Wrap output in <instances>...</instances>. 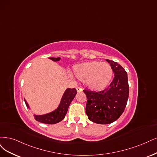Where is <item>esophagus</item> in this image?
<instances>
[{
  "label": "esophagus",
  "instance_id": "esophagus-1",
  "mask_svg": "<svg viewBox=\"0 0 157 157\" xmlns=\"http://www.w3.org/2000/svg\"><path fill=\"white\" fill-rule=\"evenodd\" d=\"M76 90H77V92H78V93L82 92V90H83L82 88H79V87H77V88H76Z\"/></svg>",
  "mask_w": 157,
  "mask_h": 157
}]
</instances>
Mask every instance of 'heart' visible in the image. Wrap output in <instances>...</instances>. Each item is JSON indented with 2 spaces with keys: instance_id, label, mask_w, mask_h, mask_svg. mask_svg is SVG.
<instances>
[{
  "instance_id": "b5f03b06",
  "label": "heart",
  "mask_w": 157,
  "mask_h": 157,
  "mask_svg": "<svg viewBox=\"0 0 157 157\" xmlns=\"http://www.w3.org/2000/svg\"><path fill=\"white\" fill-rule=\"evenodd\" d=\"M72 74L80 82L85 83L89 89L100 90L109 83L113 70L108 63L93 61L75 65Z\"/></svg>"
}]
</instances>
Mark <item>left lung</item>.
<instances>
[{
	"instance_id": "8db88e82",
	"label": "left lung",
	"mask_w": 157,
	"mask_h": 157,
	"mask_svg": "<svg viewBox=\"0 0 157 157\" xmlns=\"http://www.w3.org/2000/svg\"><path fill=\"white\" fill-rule=\"evenodd\" d=\"M112 67L114 78L102 91L83 90L87 96L85 112L90 121L106 124L114 122L124 112L129 94L127 73L117 63L105 59Z\"/></svg>"
}]
</instances>
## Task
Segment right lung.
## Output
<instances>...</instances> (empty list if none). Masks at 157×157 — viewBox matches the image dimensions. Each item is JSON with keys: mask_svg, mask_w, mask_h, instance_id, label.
<instances>
[{"mask_svg": "<svg viewBox=\"0 0 157 157\" xmlns=\"http://www.w3.org/2000/svg\"><path fill=\"white\" fill-rule=\"evenodd\" d=\"M49 59L54 62L59 61L60 57H49ZM77 91L76 89L75 88L74 89H67L63 95V97L60 100V104H59L57 108L52 112L43 114V115H36L34 114V117L35 120H36L38 122L45 123V124H56L60 121H61L65 117L66 114L67 113V111L68 109L69 105L72 101L74 98L75 96L76 95ZM25 104H26L27 107L31 109V108L29 105L27 100L24 98Z\"/></svg>", "mask_w": 157, "mask_h": 157, "instance_id": "obj_1", "label": "right lung"}]
</instances>
